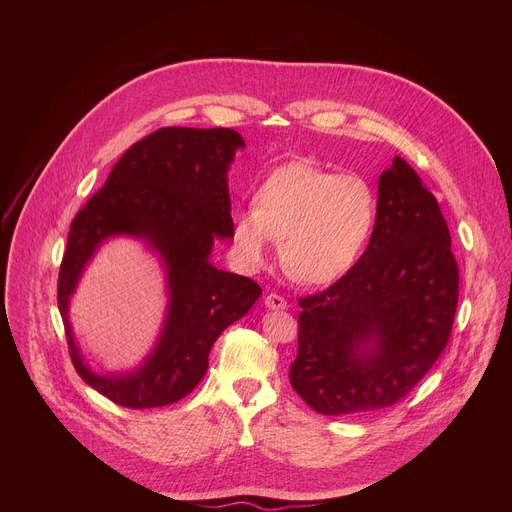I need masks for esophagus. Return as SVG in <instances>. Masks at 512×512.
I'll use <instances>...</instances> for the list:
<instances>
[{
	"label": "esophagus",
	"instance_id": "34e87169",
	"mask_svg": "<svg viewBox=\"0 0 512 512\" xmlns=\"http://www.w3.org/2000/svg\"><path fill=\"white\" fill-rule=\"evenodd\" d=\"M265 306H267L269 310H285V308H287V302H285V298H281L279 294H267V296H265Z\"/></svg>",
	"mask_w": 512,
	"mask_h": 512
}]
</instances>
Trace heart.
I'll list each match as a JSON object with an SVG mask.
<instances>
[{
  "mask_svg": "<svg viewBox=\"0 0 512 512\" xmlns=\"http://www.w3.org/2000/svg\"><path fill=\"white\" fill-rule=\"evenodd\" d=\"M375 216V194L360 176H334L300 160L263 180L253 210L233 212V241L253 267L265 261L269 241L279 243V261L291 279L328 285L356 263Z\"/></svg>",
  "mask_w": 512,
  "mask_h": 512,
  "instance_id": "obj_1",
  "label": "heart"
}]
</instances>
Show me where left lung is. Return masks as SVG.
Masks as SVG:
<instances>
[{
    "label": "left lung",
    "instance_id": "1",
    "mask_svg": "<svg viewBox=\"0 0 512 512\" xmlns=\"http://www.w3.org/2000/svg\"><path fill=\"white\" fill-rule=\"evenodd\" d=\"M446 218L413 168L379 178L367 251L336 283L300 298L294 391L322 415L377 411L405 399L446 348L460 271Z\"/></svg>",
    "mask_w": 512,
    "mask_h": 512
}]
</instances>
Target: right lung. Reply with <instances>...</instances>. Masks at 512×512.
Instances as JSON below:
<instances>
[{
	"instance_id": "right-lung-1",
	"label": "right lung",
	"mask_w": 512,
	"mask_h": 512,
	"mask_svg": "<svg viewBox=\"0 0 512 512\" xmlns=\"http://www.w3.org/2000/svg\"><path fill=\"white\" fill-rule=\"evenodd\" d=\"M243 145L227 127H162L131 145L72 218L56 287L70 360L89 387L121 407L150 409L184 399L204 377L214 340L261 296L253 279L208 261L214 237H233L227 170ZM111 234L141 236L163 255L171 308L159 348L144 367L101 378L82 362L65 312L84 263Z\"/></svg>"
}]
</instances>
